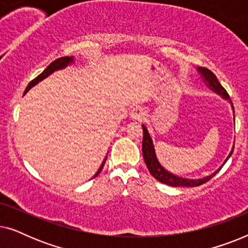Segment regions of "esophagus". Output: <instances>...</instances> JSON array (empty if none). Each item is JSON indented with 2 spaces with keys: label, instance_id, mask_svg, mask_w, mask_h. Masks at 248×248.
Masks as SVG:
<instances>
[{
  "label": "esophagus",
  "instance_id": "34e87169",
  "mask_svg": "<svg viewBox=\"0 0 248 248\" xmlns=\"http://www.w3.org/2000/svg\"><path fill=\"white\" fill-rule=\"evenodd\" d=\"M130 116H131L132 120L141 121V120H143V118H144L145 113H144V110L142 109V108L135 107V108H133V109H131Z\"/></svg>",
  "mask_w": 248,
  "mask_h": 248
}]
</instances>
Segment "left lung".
I'll return each mask as SVG.
<instances>
[{
    "label": "left lung",
    "mask_w": 248,
    "mask_h": 248,
    "mask_svg": "<svg viewBox=\"0 0 248 248\" xmlns=\"http://www.w3.org/2000/svg\"><path fill=\"white\" fill-rule=\"evenodd\" d=\"M198 72L201 74L203 78V81H204L205 84L210 88V89H211L212 91H215L216 93L220 94L223 99L229 101L230 105H232V113H233V115H235V110H233V106H232V101L230 100L229 94L225 90V88H223L221 84L219 83V81H218V79H217V77L215 76V73H212L211 71H210L209 69H206V67H200V66L198 67ZM142 128H143L142 154H143L144 162H145V165H147L149 171H150V174L154 176L157 181L162 183V184L172 186V187H179V186H181V187H195V186H200V185L204 184V183L210 181V179H211L213 176H215L217 172H218L220 169L222 168V166L226 164L227 160L230 158V155H232V151H233V145H232V151H230L229 155L227 157L225 162H223V165L218 169V170H216L215 172H213V174L206 176V177L199 178V179L183 178V177H179V176L171 174L170 171L166 170V169L162 167V166L160 165V162L158 161L157 155H155V147H154V143H152V139L150 137V134H149L147 127L142 124Z\"/></svg>",
    "instance_id": "obj_1"
}]
</instances>
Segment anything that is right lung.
<instances>
[{
	"instance_id": "obj_1",
	"label": "right lung",
	"mask_w": 248,
	"mask_h": 248,
	"mask_svg": "<svg viewBox=\"0 0 248 248\" xmlns=\"http://www.w3.org/2000/svg\"><path fill=\"white\" fill-rule=\"evenodd\" d=\"M73 62H74L73 56H65V57H61V59L55 60V61H54V62L50 63L49 65L47 66L45 70L43 71V73H40L39 76L36 78V79H33V80L31 81V82H30V83L28 84V87H27V89L25 90V93H28V91H29L30 89H31V88H32L33 86H36L37 83L40 82V81L45 79V78L50 76V74H52L53 72H55V71H57V70H62V69H64V67H66L67 65H70V64H72ZM106 159H107V155H106V158L104 159L103 164H101L100 168L98 169V171L96 172V175H94L93 177H96V176L101 171V169H103L105 162H106Z\"/></svg>"
}]
</instances>
